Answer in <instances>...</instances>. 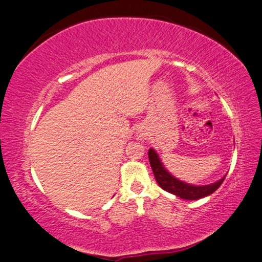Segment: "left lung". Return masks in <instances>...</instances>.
Returning a JSON list of instances; mask_svg holds the SVG:
<instances>
[{"label":"left lung","mask_w":262,"mask_h":262,"mask_svg":"<svg viewBox=\"0 0 262 262\" xmlns=\"http://www.w3.org/2000/svg\"><path fill=\"white\" fill-rule=\"evenodd\" d=\"M148 156L149 162H150L151 169L152 172H154L155 179L156 182H158V184L160 185L162 189L166 190V191L171 192L173 195H177L181 199L199 200L206 198V196H208L210 193L215 191V190L223 184L224 179H225V177H224L223 179H220V181L209 185L196 186L186 184V183L178 181V179L174 178V177L171 176L167 171H166L165 167L161 164V161L159 160V156L155 152L154 149H149Z\"/></svg>","instance_id":"1"}]
</instances>
